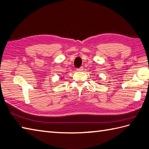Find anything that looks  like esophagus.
I'll return each instance as SVG.
<instances>
[{"mask_svg":"<svg viewBox=\"0 0 149 149\" xmlns=\"http://www.w3.org/2000/svg\"><path fill=\"white\" fill-rule=\"evenodd\" d=\"M83 70H84L83 66H81L80 68H79L77 69V71H83Z\"/></svg>","mask_w":149,"mask_h":149,"instance_id":"esophagus-1","label":"esophagus"}]
</instances>
